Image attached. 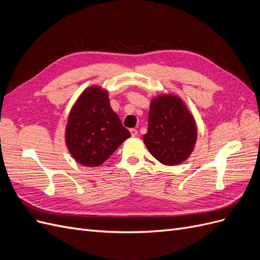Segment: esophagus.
Returning a JSON list of instances; mask_svg holds the SVG:
<instances>
[{"mask_svg":"<svg viewBox=\"0 0 260 260\" xmlns=\"http://www.w3.org/2000/svg\"><path fill=\"white\" fill-rule=\"evenodd\" d=\"M130 133L132 137H137L138 136V130L137 129H130Z\"/></svg>","mask_w":260,"mask_h":260,"instance_id":"esophagus-1","label":"esophagus"}]
</instances>
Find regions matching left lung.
<instances>
[{
    "label": "left lung",
    "mask_w": 260,
    "mask_h": 260,
    "mask_svg": "<svg viewBox=\"0 0 260 260\" xmlns=\"http://www.w3.org/2000/svg\"><path fill=\"white\" fill-rule=\"evenodd\" d=\"M198 130L194 118L178 96L161 95L152 101L144 143L155 158L175 166L192 153Z\"/></svg>",
    "instance_id": "8db88e82"
}]
</instances>
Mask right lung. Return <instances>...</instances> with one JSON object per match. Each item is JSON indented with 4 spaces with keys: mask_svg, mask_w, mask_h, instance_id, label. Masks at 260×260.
Wrapping results in <instances>:
<instances>
[{
    "mask_svg": "<svg viewBox=\"0 0 260 260\" xmlns=\"http://www.w3.org/2000/svg\"><path fill=\"white\" fill-rule=\"evenodd\" d=\"M99 86L86 89L74 105L66 127V144L74 158L86 167L103 164L130 138Z\"/></svg>",
    "mask_w": 260,
    "mask_h": 260,
    "instance_id": "1",
    "label": "right lung"
}]
</instances>
